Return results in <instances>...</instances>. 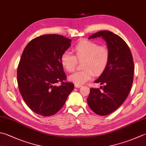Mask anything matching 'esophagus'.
<instances>
[{
  "label": "esophagus",
  "mask_w": 146,
  "mask_h": 146,
  "mask_svg": "<svg viewBox=\"0 0 146 146\" xmlns=\"http://www.w3.org/2000/svg\"><path fill=\"white\" fill-rule=\"evenodd\" d=\"M75 87L76 88H80V87H82V85H80V84H75Z\"/></svg>",
  "instance_id": "34e87169"
}]
</instances>
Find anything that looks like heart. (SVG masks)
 Segmentation results:
<instances>
[{
    "label": "heart",
    "instance_id": "b5f03b06",
    "mask_svg": "<svg viewBox=\"0 0 146 146\" xmlns=\"http://www.w3.org/2000/svg\"><path fill=\"white\" fill-rule=\"evenodd\" d=\"M73 55L64 51L60 57V62L68 72L76 68L77 60L82 61V70L77 71L69 76V80L76 84H83L90 80L94 73L101 75L106 69L110 61V51L105 46L99 45L93 41L84 40L78 43L73 48Z\"/></svg>",
    "mask_w": 146,
    "mask_h": 146
}]
</instances>
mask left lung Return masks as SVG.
Masks as SVG:
<instances>
[{
    "mask_svg": "<svg viewBox=\"0 0 146 146\" xmlns=\"http://www.w3.org/2000/svg\"><path fill=\"white\" fill-rule=\"evenodd\" d=\"M102 37L110 51V61L106 69L96 83L104 85L102 91L91 88L88 104L97 115L106 116L120 106L128 96L133 80L134 64L131 51L120 36L104 30L93 34L88 39Z\"/></svg>",
    "mask_w": 146,
    "mask_h": 146,
    "instance_id": "1",
    "label": "left lung"
}]
</instances>
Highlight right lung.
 <instances>
[{"mask_svg":"<svg viewBox=\"0 0 146 146\" xmlns=\"http://www.w3.org/2000/svg\"><path fill=\"white\" fill-rule=\"evenodd\" d=\"M71 42L57 34L44 35L31 40L23 52L17 70L18 88L25 103L38 115L58 112L73 90V84L64 82L66 76L60 62Z\"/></svg>","mask_w":146,"mask_h":146,"instance_id":"1","label":"right lung"}]
</instances>
